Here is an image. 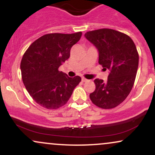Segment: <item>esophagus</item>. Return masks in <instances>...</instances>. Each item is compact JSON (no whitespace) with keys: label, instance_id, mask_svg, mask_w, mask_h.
Listing matches in <instances>:
<instances>
[{"label":"esophagus","instance_id":"1","mask_svg":"<svg viewBox=\"0 0 155 155\" xmlns=\"http://www.w3.org/2000/svg\"><path fill=\"white\" fill-rule=\"evenodd\" d=\"M81 81H82L83 82H87V81H88V79H85V78H82V79H81Z\"/></svg>","mask_w":155,"mask_h":155}]
</instances>
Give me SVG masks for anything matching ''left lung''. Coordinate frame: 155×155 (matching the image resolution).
<instances>
[{"label": "left lung", "instance_id": "obj_1", "mask_svg": "<svg viewBox=\"0 0 155 155\" xmlns=\"http://www.w3.org/2000/svg\"><path fill=\"white\" fill-rule=\"evenodd\" d=\"M87 40L97 47L98 63L110 70L107 81L94 80L95 90L90 100L104 109L122 104L132 90L138 67V53L133 41L122 32L108 28L88 31Z\"/></svg>", "mask_w": 155, "mask_h": 155}]
</instances>
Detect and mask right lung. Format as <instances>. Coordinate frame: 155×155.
<instances>
[{
	"instance_id": "1",
	"label": "right lung",
	"mask_w": 155,
	"mask_h": 155,
	"mask_svg": "<svg viewBox=\"0 0 155 155\" xmlns=\"http://www.w3.org/2000/svg\"><path fill=\"white\" fill-rule=\"evenodd\" d=\"M82 33H48L31 44L23 54L22 79L32 98L42 107L58 109L71 96L81 77H68L58 70L70 57L71 49Z\"/></svg>"
}]
</instances>
